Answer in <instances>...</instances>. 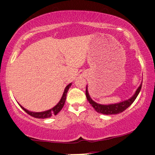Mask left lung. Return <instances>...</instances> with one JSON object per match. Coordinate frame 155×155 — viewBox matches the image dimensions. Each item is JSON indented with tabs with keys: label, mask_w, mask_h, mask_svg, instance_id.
Segmentation results:
<instances>
[{
	"label": "left lung",
	"mask_w": 155,
	"mask_h": 155,
	"mask_svg": "<svg viewBox=\"0 0 155 155\" xmlns=\"http://www.w3.org/2000/svg\"><path fill=\"white\" fill-rule=\"evenodd\" d=\"M141 87H142V82L140 86H139L137 90L136 91L135 94H134V96L131 98H130L129 99L124 101L118 103V104H110V105H102L96 103L95 101L91 99L90 96H89L88 90H87V86L86 87V96L87 100L89 104L91 105V106L94 107V109L95 110L96 112H98V113H102L104 115H116V114H119L122 113L124 110H125L127 108H128L130 105L133 104L134 101L137 97L139 92H140Z\"/></svg>",
	"instance_id": "8db88e82"
}]
</instances>
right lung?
Segmentation results:
<instances>
[{"mask_svg":"<svg viewBox=\"0 0 155 155\" xmlns=\"http://www.w3.org/2000/svg\"><path fill=\"white\" fill-rule=\"evenodd\" d=\"M71 84H72V83H70V84L67 85L66 88H65L64 92V94H63V96L61 98V100H60V101L58 103V104L56 105L54 107H52L51 109L48 110H46L44 112H40V113H34V112L28 111V110H26L24 108V107H22L21 105H19L21 106V108L26 112V113L28 114L29 115L32 116V117H35V118H40V119L48 118V117H50L51 115H57V114L60 112V110L62 109V107H64L65 101H66L67 92H68V89L71 87Z\"/></svg>","mask_w":155,"mask_h":155,"instance_id":"right-lung-1","label":"right lung"}]
</instances>
